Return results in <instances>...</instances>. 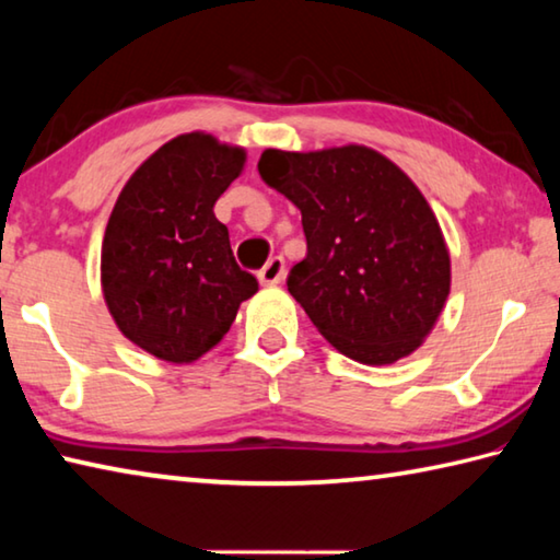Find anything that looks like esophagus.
Segmentation results:
<instances>
[{
    "label": "esophagus",
    "instance_id": "1",
    "mask_svg": "<svg viewBox=\"0 0 560 560\" xmlns=\"http://www.w3.org/2000/svg\"><path fill=\"white\" fill-rule=\"evenodd\" d=\"M287 277V261L281 257H271L267 264H264V269L259 271V281L264 287H273V283H281V279Z\"/></svg>",
    "mask_w": 560,
    "mask_h": 560
}]
</instances>
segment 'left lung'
I'll list each match as a JSON object with an SVG mask.
<instances>
[{
	"instance_id": "left-lung-1",
	"label": "left lung",
	"mask_w": 560,
	"mask_h": 560,
	"mask_svg": "<svg viewBox=\"0 0 560 560\" xmlns=\"http://www.w3.org/2000/svg\"><path fill=\"white\" fill-rule=\"evenodd\" d=\"M259 175L301 210L306 257L287 287L320 336L365 365L420 348L450 296V252L412 179L365 145L264 150Z\"/></svg>"
}]
</instances>
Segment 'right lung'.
<instances>
[{"label":"right lung","instance_id":"right-lung-1","mask_svg":"<svg viewBox=\"0 0 560 560\" xmlns=\"http://www.w3.org/2000/svg\"><path fill=\"white\" fill-rule=\"evenodd\" d=\"M244 150L185 132L155 150L118 195L101 249V283L120 334L150 355L192 363L259 289L234 261L214 202Z\"/></svg>","mask_w":560,"mask_h":560}]
</instances>
